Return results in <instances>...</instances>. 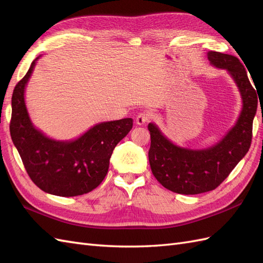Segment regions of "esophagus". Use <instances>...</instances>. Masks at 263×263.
I'll return each mask as SVG.
<instances>
[{"label":"esophagus","mask_w":263,"mask_h":263,"mask_svg":"<svg viewBox=\"0 0 263 263\" xmlns=\"http://www.w3.org/2000/svg\"><path fill=\"white\" fill-rule=\"evenodd\" d=\"M150 117H151V113L149 112V110H144V112H141L137 115L136 124L137 125H144L149 121Z\"/></svg>","instance_id":"34e87169"}]
</instances>
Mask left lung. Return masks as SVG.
<instances>
[{
	"mask_svg": "<svg viewBox=\"0 0 263 263\" xmlns=\"http://www.w3.org/2000/svg\"><path fill=\"white\" fill-rule=\"evenodd\" d=\"M210 63L226 70L239 90L242 107L236 124L217 144L208 148L181 147L166 138L155 123H149V163L155 178L172 192L200 194L216 189L248 153L258 94L245 67L235 55L209 51Z\"/></svg>",
	"mask_w": 263,
	"mask_h": 263,
	"instance_id": "obj_1",
	"label": "left lung"
}]
</instances>
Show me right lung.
Returning a JSON list of instances; mask_svg holds the SVG:
<instances>
[{
  "label": "right lung",
  "mask_w": 263,
  "mask_h": 263,
  "mask_svg": "<svg viewBox=\"0 0 263 263\" xmlns=\"http://www.w3.org/2000/svg\"><path fill=\"white\" fill-rule=\"evenodd\" d=\"M16 84L12 97L11 137L29 178L44 192L77 196L91 192L104 180L116 145L133 128V118L95 124L78 138L57 140L33 124L25 90L37 60Z\"/></svg>",
  "instance_id": "add662e5"
}]
</instances>
